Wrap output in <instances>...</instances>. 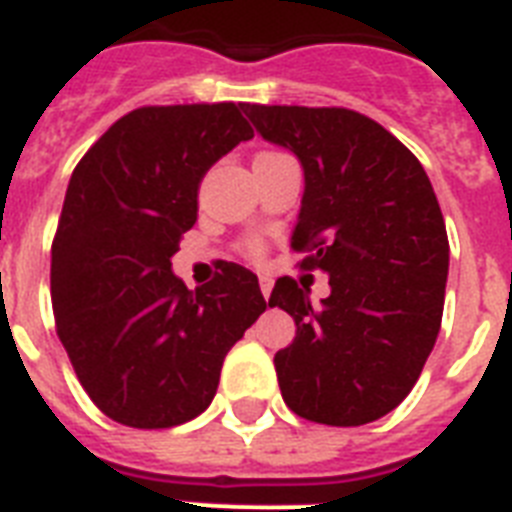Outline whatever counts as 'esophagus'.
I'll use <instances>...</instances> for the list:
<instances>
[{
  "label": "esophagus",
  "instance_id": "obj_1",
  "mask_svg": "<svg viewBox=\"0 0 512 512\" xmlns=\"http://www.w3.org/2000/svg\"><path fill=\"white\" fill-rule=\"evenodd\" d=\"M261 293H264V298L272 295V280L269 277H261Z\"/></svg>",
  "mask_w": 512,
  "mask_h": 512
}]
</instances>
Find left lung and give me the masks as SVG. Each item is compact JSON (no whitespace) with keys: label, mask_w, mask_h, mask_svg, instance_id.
<instances>
[{"label":"left lung","mask_w":512,"mask_h":512,"mask_svg":"<svg viewBox=\"0 0 512 512\" xmlns=\"http://www.w3.org/2000/svg\"><path fill=\"white\" fill-rule=\"evenodd\" d=\"M264 141L303 167L290 246L329 274V295L277 280L269 306L295 340L274 369L287 408L329 426H361L398 408L421 377L442 324L450 246L434 188L392 133L337 107L243 104Z\"/></svg>","instance_id":"1"}]
</instances>
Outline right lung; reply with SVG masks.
<instances>
[{"label":"right lung","instance_id":"obj_1","mask_svg":"<svg viewBox=\"0 0 512 512\" xmlns=\"http://www.w3.org/2000/svg\"><path fill=\"white\" fill-rule=\"evenodd\" d=\"M253 130L238 104L143 107L75 167L52 246L57 335L112 421L167 429L204 413L222 363L266 308L259 277L222 264L188 290L172 272L198 185Z\"/></svg>","mask_w":512,"mask_h":512}]
</instances>
